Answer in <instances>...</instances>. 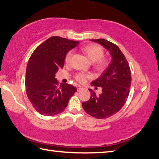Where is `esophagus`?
I'll use <instances>...</instances> for the list:
<instances>
[{
    "mask_svg": "<svg viewBox=\"0 0 159 159\" xmlns=\"http://www.w3.org/2000/svg\"><path fill=\"white\" fill-rule=\"evenodd\" d=\"M83 89V87L80 86V85H78V86H77V90H78V91H80V90H82Z\"/></svg>",
    "mask_w": 159,
    "mask_h": 159,
    "instance_id": "obj_1",
    "label": "esophagus"
}]
</instances>
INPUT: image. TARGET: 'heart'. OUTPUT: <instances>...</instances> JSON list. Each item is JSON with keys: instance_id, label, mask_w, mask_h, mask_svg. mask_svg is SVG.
Here are the masks:
<instances>
[{"instance_id": "heart-1", "label": "heart", "mask_w": 159, "mask_h": 159, "mask_svg": "<svg viewBox=\"0 0 159 159\" xmlns=\"http://www.w3.org/2000/svg\"><path fill=\"white\" fill-rule=\"evenodd\" d=\"M81 51L85 55L90 62L93 63V67L96 71L99 72H102L109 66V59L107 57H104V50L102 46L96 43H89L80 48ZM72 51L67 52L65 56V62L68 63L72 57ZM75 79L79 83H84L89 79L88 74L84 73H78L75 76Z\"/></svg>"}]
</instances>
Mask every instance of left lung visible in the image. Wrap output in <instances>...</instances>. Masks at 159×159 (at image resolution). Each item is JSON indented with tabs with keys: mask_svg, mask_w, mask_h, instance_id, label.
<instances>
[{
	"mask_svg": "<svg viewBox=\"0 0 159 159\" xmlns=\"http://www.w3.org/2000/svg\"><path fill=\"white\" fill-rule=\"evenodd\" d=\"M107 48L112 56L109 67L92 85L102 87L100 95L91 92L90 99L82 103L87 113L97 119H105L116 114L126 102L130 93L131 72L124 55L116 44L104 39H92Z\"/></svg>",
	"mask_w": 159,
	"mask_h": 159,
	"instance_id": "left-lung-1",
	"label": "left lung"
}]
</instances>
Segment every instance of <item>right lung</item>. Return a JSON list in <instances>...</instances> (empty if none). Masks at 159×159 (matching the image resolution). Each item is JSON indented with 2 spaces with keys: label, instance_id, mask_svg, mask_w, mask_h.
Masks as SVG:
<instances>
[{
  "label": "right lung",
  "instance_id": "right-lung-1",
  "mask_svg": "<svg viewBox=\"0 0 159 159\" xmlns=\"http://www.w3.org/2000/svg\"><path fill=\"white\" fill-rule=\"evenodd\" d=\"M79 41L52 36L33 51L26 66V95L34 109L41 115L52 116L65 110L76 87L59 83L55 74L63 68L67 52Z\"/></svg>",
  "mask_w": 159,
  "mask_h": 159
}]
</instances>
